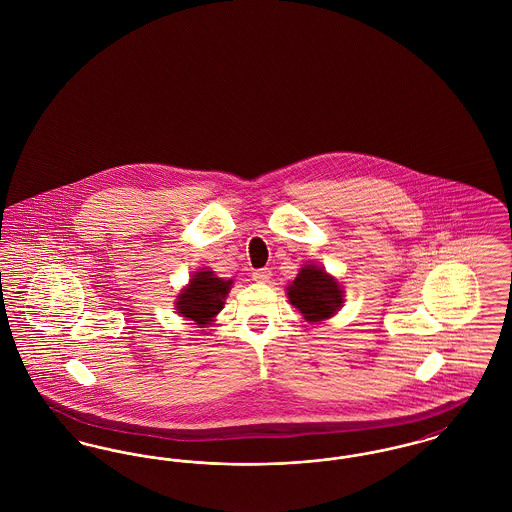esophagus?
Segmentation results:
<instances>
[{
	"label": "esophagus",
	"instance_id": "obj_1",
	"mask_svg": "<svg viewBox=\"0 0 512 512\" xmlns=\"http://www.w3.org/2000/svg\"><path fill=\"white\" fill-rule=\"evenodd\" d=\"M269 277H271V271L268 268L254 269L252 271V279L258 281V283H268Z\"/></svg>",
	"mask_w": 512,
	"mask_h": 512
}]
</instances>
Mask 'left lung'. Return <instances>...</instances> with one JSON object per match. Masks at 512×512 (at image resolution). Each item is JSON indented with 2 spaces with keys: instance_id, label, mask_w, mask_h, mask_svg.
Masks as SVG:
<instances>
[{
  "instance_id": "8db88e82",
  "label": "left lung",
  "mask_w": 512,
  "mask_h": 512,
  "mask_svg": "<svg viewBox=\"0 0 512 512\" xmlns=\"http://www.w3.org/2000/svg\"><path fill=\"white\" fill-rule=\"evenodd\" d=\"M291 304L300 310L306 322H322L333 316L343 304L339 283L316 266H304L287 287Z\"/></svg>"
}]
</instances>
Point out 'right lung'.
<instances>
[{
    "instance_id": "1",
    "label": "right lung",
    "mask_w": 512,
    "mask_h": 512,
    "mask_svg": "<svg viewBox=\"0 0 512 512\" xmlns=\"http://www.w3.org/2000/svg\"><path fill=\"white\" fill-rule=\"evenodd\" d=\"M233 281H223L214 271H198L192 275L189 287L177 298V310L183 318L198 325L212 322V318L223 308V298L229 293Z\"/></svg>"
}]
</instances>
